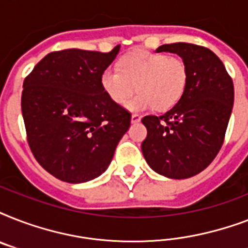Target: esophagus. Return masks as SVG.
Listing matches in <instances>:
<instances>
[{"mask_svg": "<svg viewBox=\"0 0 248 248\" xmlns=\"http://www.w3.org/2000/svg\"><path fill=\"white\" fill-rule=\"evenodd\" d=\"M140 120H141V116H140V114H138V113H134V114L131 116L132 124H138V122H140Z\"/></svg>", "mask_w": 248, "mask_h": 248, "instance_id": "obj_1", "label": "esophagus"}]
</instances>
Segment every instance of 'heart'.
<instances>
[{"instance_id": "1", "label": "heart", "mask_w": 248, "mask_h": 248, "mask_svg": "<svg viewBox=\"0 0 248 248\" xmlns=\"http://www.w3.org/2000/svg\"><path fill=\"white\" fill-rule=\"evenodd\" d=\"M188 85V67L181 58L162 52L128 54L118 67H108L101 75L105 93L117 104L128 103L131 110L155 108L167 110L179 103Z\"/></svg>"}]
</instances>
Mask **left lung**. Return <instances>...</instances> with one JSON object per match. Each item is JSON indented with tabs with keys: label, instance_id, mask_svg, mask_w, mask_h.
Segmentation results:
<instances>
[{
	"label": "left lung",
	"instance_id": "obj_1",
	"mask_svg": "<svg viewBox=\"0 0 248 248\" xmlns=\"http://www.w3.org/2000/svg\"><path fill=\"white\" fill-rule=\"evenodd\" d=\"M188 67V85L179 103L161 116H145L144 158L155 172L186 179L203 171L223 147L231 118L234 86L223 62L200 45H162Z\"/></svg>",
	"mask_w": 248,
	"mask_h": 248
}]
</instances>
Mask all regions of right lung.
<instances>
[{"instance_id":"add662e5","label":"right lung","mask_w":248,"mask_h":248,"mask_svg":"<svg viewBox=\"0 0 248 248\" xmlns=\"http://www.w3.org/2000/svg\"><path fill=\"white\" fill-rule=\"evenodd\" d=\"M118 51L120 45L109 52L52 51L25 77L27 141L37 162L60 180L76 184L101 175L130 127L131 113L101 86Z\"/></svg>"}]
</instances>
